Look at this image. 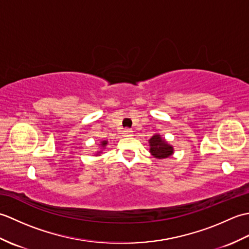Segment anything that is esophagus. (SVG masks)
Returning <instances> with one entry per match:
<instances>
[{
  "instance_id": "obj_1",
  "label": "esophagus",
  "mask_w": 249,
  "mask_h": 249,
  "mask_svg": "<svg viewBox=\"0 0 249 249\" xmlns=\"http://www.w3.org/2000/svg\"><path fill=\"white\" fill-rule=\"evenodd\" d=\"M124 135H125V136H127V137L133 136V130H130V129H125V130H124Z\"/></svg>"
}]
</instances>
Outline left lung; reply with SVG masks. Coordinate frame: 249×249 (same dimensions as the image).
Masks as SVG:
<instances>
[{"instance_id": "1", "label": "left lung", "mask_w": 249, "mask_h": 249, "mask_svg": "<svg viewBox=\"0 0 249 249\" xmlns=\"http://www.w3.org/2000/svg\"><path fill=\"white\" fill-rule=\"evenodd\" d=\"M151 154L158 160L170 157L173 154V146L168 144V142L161 138L160 135H154L149 140Z\"/></svg>"}]
</instances>
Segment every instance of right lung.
Segmentation results:
<instances>
[{
  "label": "right lung",
  "mask_w": 249,
  "mask_h": 249,
  "mask_svg": "<svg viewBox=\"0 0 249 249\" xmlns=\"http://www.w3.org/2000/svg\"><path fill=\"white\" fill-rule=\"evenodd\" d=\"M107 143H108V142H107V141H102V142H100V145H102V147H103V149H105V146H106V145H107ZM99 153H100V152H98V153H97V155L99 154Z\"/></svg>",
  "instance_id": "1"
}]
</instances>
